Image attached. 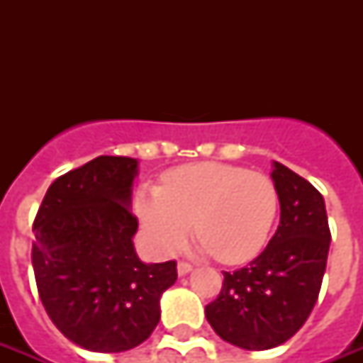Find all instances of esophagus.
I'll use <instances>...</instances> for the list:
<instances>
[{"label":"esophagus","mask_w":363,"mask_h":363,"mask_svg":"<svg viewBox=\"0 0 363 363\" xmlns=\"http://www.w3.org/2000/svg\"><path fill=\"white\" fill-rule=\"evenodd\" d=\"M177 271H179V275H188V273L192 271V264H188V262H179Z\"/></svg>","instance_id":"esophagus-1"}]
</instances>
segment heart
Instances as JSON below:
<instances>
[{
    "instance_id": "1",
    "label": "heart",
    "mask_w": 363,
    "mask_h": 363,
    "mask_svg": "<svg viewBox=\"0 0 363 363\" xmlns=\"http://www.w3.org/2000/svg\"><path fill=\"white\" fill-rule=\"evenodd\" d=\"M135 209L160 256L175 252L194 222L201 250L235 265L265 247L279 213V192L264 173L201 162L165 173L162 188H143Z\"/></svg>"
}]
</instances>
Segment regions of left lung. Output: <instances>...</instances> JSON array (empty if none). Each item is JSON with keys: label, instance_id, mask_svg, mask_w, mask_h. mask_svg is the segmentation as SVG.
Masks as SVG:
<instances>
[{"label": "left lung", "instance_id": "left-lung-1", "mask_svg": "<svg viewBox=\"0 0 363 363\" xmlns=\"http://www.w3.org/2000/svg\"><path fill=\"white\" fill-rule=\"evenodd\" d=\"M281 224L264 252L238 271H222L220 294L205 316L224 341L247 350L279 347L299 332L320 294L330 250L322 194L275 162L271 173Z\"/></svg>", "mask_w": 363, "mask_h": 363}]
</instances>
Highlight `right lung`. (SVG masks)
I'll return each instance as SVG.
<instances>
[{
    "label": "right lung",
    "mask_w": 363,
    "mask_h": 363,
    "mask_svg": "<svg viewBox=\"0 0 363 363\" xmlns=\"http://www.w3.org/2000/svg\"><path fill=\"white\" fill-rule=\"evenodd\" d=\"M137 160L98 156L48 186L33 220L31 264L41 303L65 337L124 352L150 337L177 262L143 264L130 211Z\"/></svg>",
    "instance_id": "obj_1"
}]
</instances>
